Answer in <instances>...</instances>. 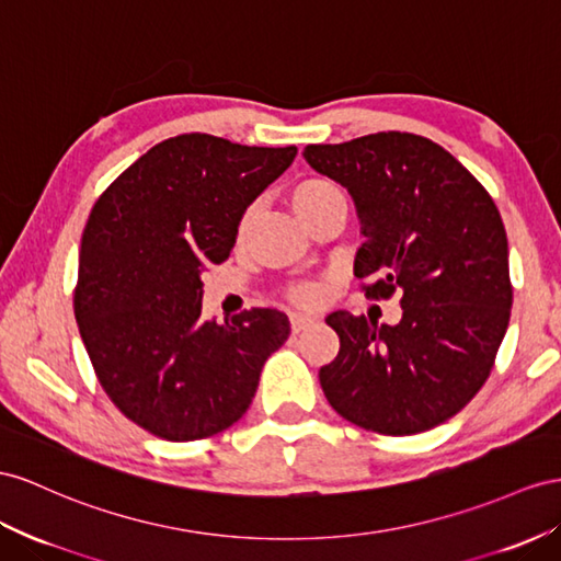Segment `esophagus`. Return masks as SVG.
<instances>
[{
    "mask_svg": "<svg viewBox=\"0 0 561 561\" xmlns=\"http://www.w3.org/2000/svg\"><path fill=\"white\" fill-rule=\"evenodd\" d=\"M289 320H291V332H294V334L304 332L306 327H310V324L314 322V318H310V314H304V312H291Z\"/></svg>",
    "mask_w": 561,
    "mask_h": 561,
    "instance_id": "1",
    "label": "esophagus"
}]
</instances>
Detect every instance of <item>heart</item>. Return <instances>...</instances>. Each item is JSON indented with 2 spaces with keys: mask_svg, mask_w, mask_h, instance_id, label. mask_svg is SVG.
<instances>
[{
  "mask_svg": "<svg viewBox=\"0 0 561 561\" xmlns=\"http://www.w3.org/2000/svg\"><path fill=\"white\" fill-rule=\"evenodd\" d=\"M291 208L296 210V215L300 218V222L308 225L312 218H318L320 213L334 208V206H346V201H343V194L334 182L322 180V178H308L304 182H298L291 194ZM255 215H257V206L251 204L247 210L241 213L239 225H237V241H247L251 227L255 222ZM289 296L296 300L300 306H312L318 304L322 298V289L318 284H298L289 291Z\"/></svg>",
  "mask_w": 561,
  "mask_h": 561,
  "instance_id": "obj_1",
  "label": "heart"
}]
</instances>
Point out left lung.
<instances>
[{"mask_svg":"<svg viewBox=\"0 0 561 561\" xmlns=\"http://www.w3.org/2000/svg\"><path fill=\"white\" fill-rule=\"evenodd\" d=\"M304 158L353 198L365 237L353 270L371 279L367 296L400 294L403 308L393 327L329 314L341 341L320 369L329 405L383 436L443 424L479 393L510 324V251L493 198L455 156L410 133L308 144Z\"/></svg>","mask_w":561,"mask_h":561,"instance_id":"obj_1","label":"left lung"}]
</instances>
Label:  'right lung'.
I'll list each match as a JSON object with an SVG mask.
<instances>
[{"mask_svg":"<svg viewBox=\"0 0 561 561\" xmlns=\"http://www.w3.org/2000/svg\"><path fill=\"white\" fill-rule=\"evenodd\" d=\"M296 158L213 135L156 144L99 196L80 243L76 320L116 408L165 440L220 434L249 410L289 318H201V272L229 257L241 213Z\"/></svg>","mask_w":561,"mask_h":561,"instance_id":"add662e5","label":"right lung"}]
</instances>
